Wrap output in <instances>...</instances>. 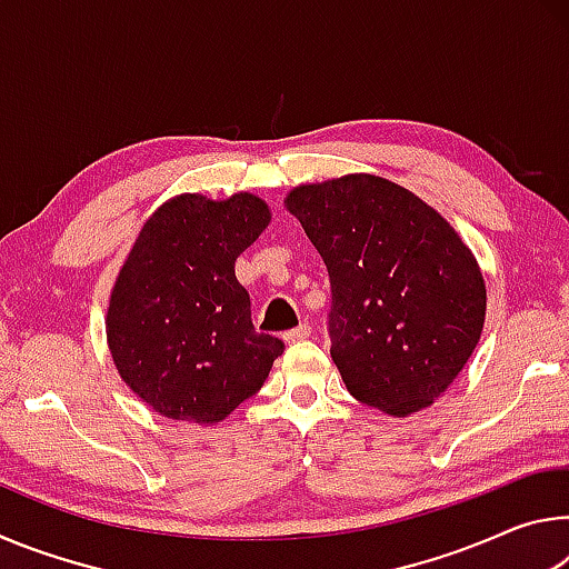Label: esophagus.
<instances>
[{"label":"esophagus","mask_w":569,"mask_h":569,"mask_svg":"<svg viewBox=\"0 0 569 569\" xmlns=\"http://www.w3.org/2000/svg\"><path fill=\"white\" fill-rule=\"evenodd\" d=\"M308 336H311V323H298L296 329H291V331H286L283 333V341L286 343H296V341H306Z\"/></svg>","instance_id":"34e87169"}]
</instances>
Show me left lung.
<instances>
[{
	"label": "left lung",
	"instance_id": "1",
	"mask_svg": "<svg viewBox=\"0 0 569 569\" xmlns=\"http://www.w3.org/2000/svg\"><path fill=\"white\" fill-rule=\"evenodd\" d=\"M301 220L331 281V359L353 399L391 417L431 407L477 349L487 288L435 208L387 178L298 186Z\"/></svg>",
	"mask_w": 569,
	"mask_h": 569
}]
</instances>
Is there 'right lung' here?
I'll return each instance as SVG.
<instances>
[{"label":"right lung","mask_w":569,"mask_h":569,"mask_svg":"<svg viewBox=\"0 0 569 569\" xmlns=\"http://www.w3.org/2000/svg\"><path fill=\"white\" fill-rule=\"evenodd\" d=\"M271 223L250 192H186L142 226L114 281L108 343L122 381L168 419L216 423L263 387L283 341L256 333L236 258Z\"/></svg>","instance_id":"right-lung-1"}]
</instances>
